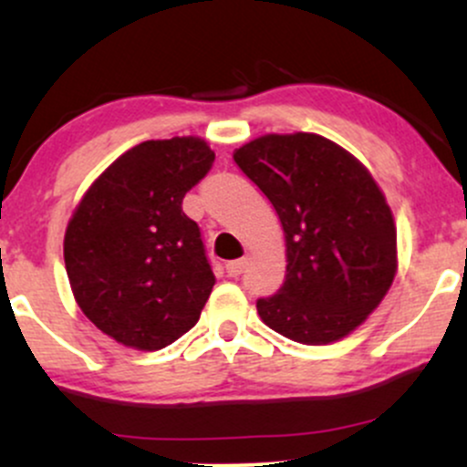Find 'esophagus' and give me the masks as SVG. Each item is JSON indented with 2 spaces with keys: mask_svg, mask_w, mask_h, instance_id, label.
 I'll return each mask as SVG.
<instances>
[{
  "mask_svg": "<svg viewBox=\"0 0 467 467\" xmlns=\"http://www.w3.org/2000/svg\"><path fill=\"white\" fill-rule=\"evenodd\" d=\"M245 265H248V259H237V261H228L226 264V272H228V276H239V275H244V270H245Z\"/></svg>",
  "mask_w": 467,
  "mask_h": 467,
  "instance_id": "1",
  "label": "esophagus"
}]
</instances>
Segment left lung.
<instances>
[{"label": "left lung", "instance_id": "1", "mask_svg": "<svg viewBox=\"0 0 467 467\" xmlns=\"http://www.w3.org/2000/svg\"><path fill=\"white\" fill-rule=\"evenodd\" d=\"M233 158L285 233V283L256 301L261 320L303 345L349 336L398 272L393 213L371 173L336 142L303 131L261 136Z\"/></svg>", "mask_w": 467, "mask_h": 467}]
</instances>
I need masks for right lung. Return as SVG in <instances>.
Here are the masks:
<instances>
[{
	"mask_svg": "<svg viewBox=\"0 0 467 467\" xmlns=\"http://www.w3.org/2000/svg\"><path fill=\"white\" fill-rule=\"evenodd\" d=\"M213 162L202 138L140 142L107 166L69 219L74 298L120 345L164 349L200 320L215 275L182 200Z\"/></svg>",
	"mask_w": 467,
	"mask_h": 467,
	"instance_id": "add662e5",
	"label": "right lung"
}]
</instances>
